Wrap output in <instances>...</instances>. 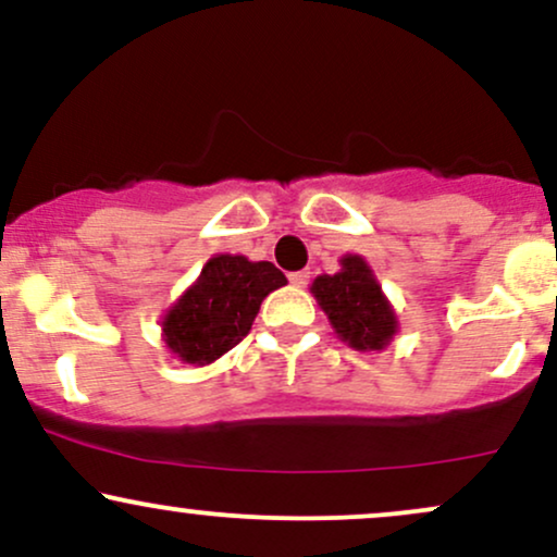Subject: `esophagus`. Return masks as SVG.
<instances>
[{
  "label": "esophagus",
  "mask_w": 557,
  "mask_h": 557,
  "mask_svg": "<svg viewBox=\"0 0 557 557\" xmlns=\"http://www.w3.org/2000/svg\"><path fill=\"white\" fill-rule=\"evenodd\" d=\"M290 285L293 287H306V285H309V272H306V270L290 272Z\"/></svg>",
  "instance_id": "1"
}]
</instances>
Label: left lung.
Segmentation results:
<instances>
[{
    "instance_id": "left-lung-1",
    "label": "left lung",
    "mask_w": 557,
    "mask_h": 557,
    "mask_svg": "<svg viewBox=\"0 0 557 557\" xmlns=\"http://www.w3.org/2000/svg\"><path fill=\"white\" fill-rule=\"evenodd\" d=\"M311 293L335 335L354 350H385L393 343L398 314L382 293L374 270L359 253H345L341 272L319 274Z\"/></svg>"
}]
</instances>
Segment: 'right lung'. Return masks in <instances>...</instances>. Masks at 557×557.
<instances>
[{
	"label": "right lung",
	"mask_w": 557,
	"mask_h": 557,
	"mask_svg": "<svg viewBox=\"0 0 557 557\" xmlns=\"http://www.w3.org/2000/svg\"><path fill=\"white\" fill-rule=\"evenodd\" d=\"M287 285L272 261L214 253L196 283L162 317V341L177 361L207 367L251 330L261 300Z\"/></svg>",
	"instance_id": "obj_1"
}]
</instances>
